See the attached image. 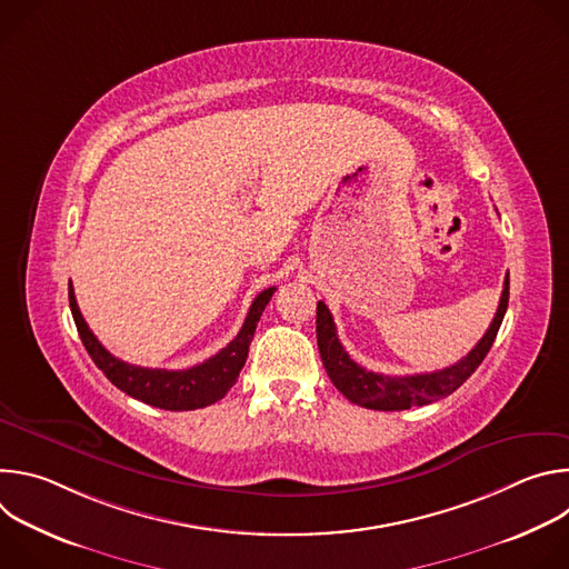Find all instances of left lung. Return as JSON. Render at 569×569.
Masks as SVG:
<instances>
[{"label":"left lung","instance_id":"left-lung-1","mask_svg":"<svg viewBox=\"0 0 569 569\" xmlns=\"http://www.w3.org/2000/svg\"><path fill=\"white\" fill-rule=\"evenodd\" d=\"M507 306H509V274L505 279L500 306L489 331L483 333V338L475 345V349L466 358H461L452 367H446L432 373L385 376V373H373L360 367L349 358V353L340 345L336 321L323 301H317V347L331 382L351 402L362 405V408H369V410L400 412V410H410L412 405H426V402L439 400L452 393L457 387H461L481 365L486 353L491 351L496 336L500 331V323L505 319Z\"/></svg>","mask_w":569,"mask_h":569}]
</instances>
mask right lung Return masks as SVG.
Wrapping results in <instances>:
<instances>
[{
    "label": "right lung",
    "instance_id": "obj_1",
    "mask_svg": "<svg viewBox=\"0 0 569 569\" xmlns=\"http://www.w3.org/2000/svg\"><path fill=\"white\" fill-rule=\"evenodd\" d=\"M277 288L263 290L250 306V312L246 317V323L238 331V336L213 358L204 360L202 365H196L191 369L182 371H169V369H148V367H137L128 365L119 358H114L90 331L88 321L83 319L78 310L73 288L69 283V308L76 321V329L80 340H83L90 358L94 365L106 373V378L126 391L128 396L152 405V408L159 410H171V412H187V410H198L207 408V405L220 400L238 380V373L248 360L250 345L254 340L257 323L272 299Z\"/></svg>",
    "mask_w": 569,
    "mask_h": 569
}]
</instances>
